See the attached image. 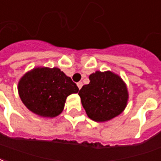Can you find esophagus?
<instances>
[{
	"label": "esophagus",
	"instance_id": "34e87169",
	"mask_svg": "<svg viewBox=\"0 0 161 161\" xmlns=\"http://www.w3.org/2000/svg\"><path fill=\"white\" fill-rule=\"evenodd\" d=\"M82 82H80H80H78L77 83V86H78V87H79V89H80V88H81V87H82Z\"/></svg>",
	"mask_w": 161,
	"mask_h": 161
}]
</instances>
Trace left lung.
Wrapping results in <instances>:
<instances>
[{"label": "left lung", "instance_id": "obj_1", "mask_svg": "<svg viewBox=\"0 0 161 161\" xmlns=\"http://www.w3.org/2000/svg\"><path fill=\"white\" fill-rule=\"evenodd\" d=\"M90 82L79 91L81 103L90 119L104 122L120 114L126 108L128 92L119 75L111 71H96Z\"/></svg>", "mask_w": 161, "mask_h": 161}]
</instances>
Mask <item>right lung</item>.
<instances>
[{"label": "right lung", "mask_w": 161, "mask_h": 161, "mask_svg": "<svg viewBox=\"0 0 161 161\" xmlns=\"http://www.w3.org/2000/svg\"><path fill=\"white\" fill-rule=\"evenodd\" d=\"M79 88L70 77L57 68H35L18 83L23 104L35 114L53 118L63 111L66 99Z\"/></svg>", "instance_id": "right-lung-1"}]
</instances>
